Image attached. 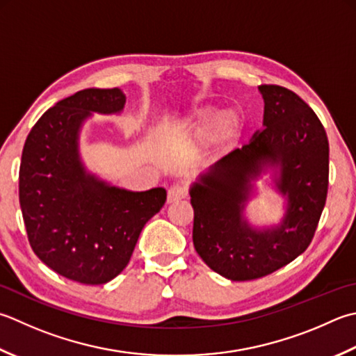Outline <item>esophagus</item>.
<instances>
[{
  "instance_id": "1",
  "label": "esophagus",
  "mask_w": 356,
  "mask_h": 356,
  "mask_svg": "<svg viewBox=\"0 0 356 356\" xmlns=\"http://www.w3.org/2000/svg\"><path fill=\"white\" fill-rule=\"evenodd\" d=\"M186 194H188V191H186L185 185H182V184L172 185V186H170V190H168V202H170V204H172V202L185 199Z\"/></svg>"
}]
</instances>
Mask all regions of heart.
<instances>
[{"mask_svg":"<svg viewBox=\"0 0 356 356\" xmlns=\"http://www.w3.org/2000/svg\"><path fill=\"white\" fill-rule=\"evenodd\" d=\"M241 129V117L234 111L218 114L213 106H199L185 115L174 132L185 138L207 137L213 143H222L233 138Z\"/></svg>","mask_w":356,"mask_h":356,"instance_id":"obj_1","label":"heart"}]
</instances>
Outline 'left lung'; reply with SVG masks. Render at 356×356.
I'll use <instances>...</instances> for the list:
<instances>
[{"mask_svg": "<svg viewBox=\"0 0 356 356\" xmlns=\"http://www.w3.org/2000/svg\"><path fill=\"white\" fill-rule=\"evenodd\" d=\"M264 129L216 162L191 188L193 242L216 273L252 281L287 266L315 236L329 188V140L318 115L293 90L261 85ZM277 165L275 184L288 196L281 226L256 230L241 218L250 181Z\"/></svg>", "mask_w": 356, "mask_h": 356, "instance_id": "8db88e82", "label": "left lung"}]
</instances>
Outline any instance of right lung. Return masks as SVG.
Segmentation results:
<instances>
[{
  "label": "right lung",
  "instance_id": "obj_1",
  "mask_svg": "<svg viewBox=\"0 0 356 356\" xmlns=\"http://www.w3.org/2000/svg\"><path fill=\"white\" fill-rule=\"evenodd\" d=\"M124 102L118 88L83 89L60 100L33 124L21 156L19 207L33 253L80 284L120 275L142 228L166 200L163 188L120 190L80 162L83 120L90 113H120Z\"/></svg>",
  "mask_w": 356,
  "mask_h": 356
}]
</instances>
